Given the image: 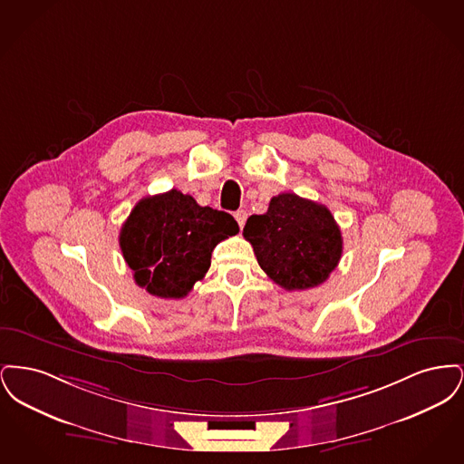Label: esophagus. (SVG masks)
<instances>
[{"label": "esophagus", "mask_w": 464, "mask_h": 464, "mask_svg": "<svg viewBox=\"0 0 464 464\" xmlns=\"http://www.w3.org/2000/svg\"><path fill=\"white\" fill-rule=\"evenodd\" d=\"M235 219H237L240 229H242L243 226H245V221H246V212H245V210H238V212L235 214Z\"/></svg>", "instance_id": "esophagus-1"}]
</instances>
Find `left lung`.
Masks as SVG:
<instances>
[{
    "label": "left lung",
    "mask_w": 464,
    "mask_h": 464,
    "mask_svg": "<svg viewBox=\"0 0 464 464\" xmlns=\"http://www.w3.org/2000/svg\"><path fill=\"white\" fill-rule=\"evenodd\" d=\"M243 237L266 275L285 290L318 287L343 254L341 229L331 210L294 193L273 197L266 214L250 216Z\"/></svg>",
    "instance_id": "obj_1"
}]
</instances>
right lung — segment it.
I'll return each mask as SVG.
<instances>
[{"mask_svg":"<svg viewBox=\"0 0 464 464\" xmlns=\"http://www.w3.org/2000/svg\"><path fill=\"white\" fill-rule=\"evenodd\" d=\"M238 231L233 216L170 189L133 207L120 246L139 287L161 299H180L208 271L216 245Z\"/></svg>","mask_w":464,"mask_h":464,"instance_id":"right-lung-1","label":"right lung"}]
</instances>
